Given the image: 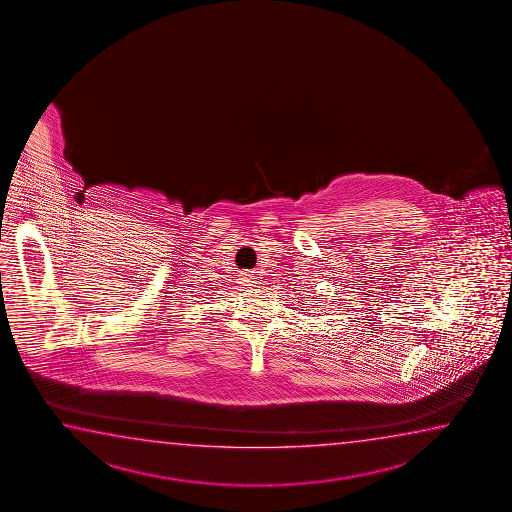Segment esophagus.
Wrapping results in <instances>:
<instances>
[{"label": "esophagus", "instance_id": "1", "mask_svg": "<svg viewBox=\"0 0 512 512\" xmlns=\"http://www.w3.org/2000/svg\"><path fill=\"white\" fill-rule=\"evenodd\" d=\"M241 284L253 285L255 284V278H253L252 275H248V273H243V276H241Z\"/></svg>", "mask_w": 512, "mask_h": 512}]
</instances>
